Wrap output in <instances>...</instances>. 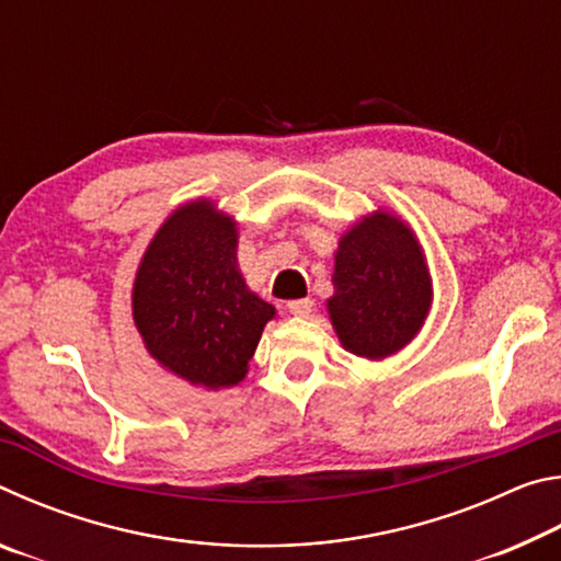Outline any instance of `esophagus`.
I'll use <instances>...</instances> for the list:
<instances>
[{
	"instance_id": "1",
	"label": "esophagus",
	"mask_w": 561,
	"mask_h": 561,
	"mask_svg": "<svg viewBox=\"0 0 561 561\" xmlns=\"http://www.w3.org/2000/svg\"><path fill=\"white\" fill-rule=\"evenodd\" d=\"M287 309L294 317H309L314 311V299H294L287 304Z\"/></svg>"
}]
</instances>
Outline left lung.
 <instances>
[{
  "label": "left lung",
  "mask_w": 561,
  "mask_h": 561,
  "mask_svg": "<svg viewBox=\"0 0 561 561\" xmlns=\"http://www.w3.org/2000/svg\"><path fill=\"white\" fill-rule=\"evenodd\" d=\"M331 324L346 351L381 360L411 344L431 311L433 284L411 227L376 210L339 240Z\"/></svg>",
  "instance_id": "left-lung-1"
}]
</instances>
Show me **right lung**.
Listing matches in <instances>:
<instances>
[{"label": "right lung", "instance_id": "obj_1", "mask_svg": "<svg viewBox=\"0 0 561 561\" xmlns=\"http://www.w3.org/2000/svg\"><path fill=\"white\" fill-rule=\"evenodd\" d=\"M274 307L237 267V222L210 201L168 217L133 282V321L160 366L193 386L230 388L247 374Z\"/></svg>", "mask_w": 561, "mask_h": 561}]
</instances>
